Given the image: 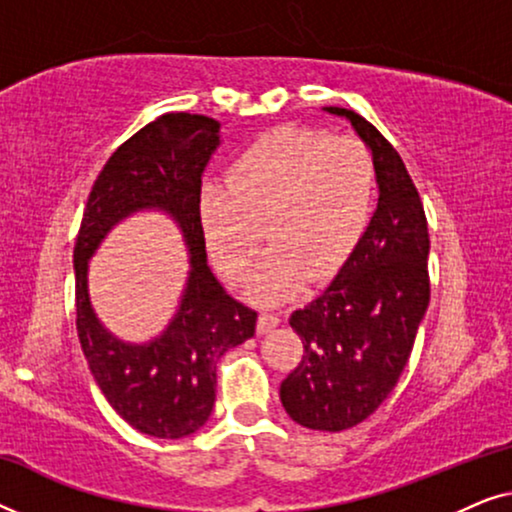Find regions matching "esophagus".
Returning a JSON list of instances; mask_svg holds the SVG:
<instances>
[{"label":"esophagus","mask_w":512,"mask_h":512,"mask_svg":"<svg viewBox=\"0 0 512 512\" xmlns=\"http://www.w3.org/2000/svg\"><path fill=\"white\" fill-rule=\"evenodd\" d=\"M282 324V319H279V314H272V312H261V317H258V324H256V331L265 335L270 333L272 328H277Z\"/></svg>","instance_id":"34e87169"}]
</instances>
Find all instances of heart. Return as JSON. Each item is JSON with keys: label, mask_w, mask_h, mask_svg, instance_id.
<instances>
[{"label": "heart", "mask_w": 512, "mask_h": 512, "mask_svg": "<svg viewBox=\"0 0 512 512\" xmlns=\"http://www.w3.org/2000/svg\"><path fill=\"white\" fill-rule=\"evenodd\" d=\"M375 160L356 137L272 130L228 167L226 188L200 193L205 247L230 282H242L263 251L249 296L261 303L291 298L305 279L333 277L361 242L375 205Z\"/></svg>", "instance_id": "b5f03b06"}]
</instances>
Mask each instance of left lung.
I'll return each mask as SVG.
<instances>
[{"instance_id":"8db88e82","label":"left lung","mask_w":512,"mask_h":512,"mask_svg":"<svg viewBox=\"0 0 512 512\" xmlns=\"http://www.w3.org/2000/svg\"><path fill=\"white\" fill-rule=\"evenodd\" d=\"M345 116L375 160L380 200L368 230L324 293L291 314L305 354L279 387L284 410L314 431H345L396 387L429 307V226L401 156L356 111Z\"/></svg>"}]
</instances>
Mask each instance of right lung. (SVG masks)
Returning <instances> with one entry per match:
<instances>
[{
	"instance_id": "1",
	"label": "right lung",
	"mask_w": 512,
	"mask_h": 512,
	"mask_svg": "<svg viewBox=\"0 0 512 512\" xmlns=\"http://www.w3.org/2000/svg\"><path fill=\"white\" fill-rule=\"evenodd\" d=\"M221 123L163 114L111 153L88 195L74 247L76 331L90 373L111 408L153 438L191 436L212 415L216 361L256 333L258 314L228 296L207 265L200 230L202 172L221 144ZM142 208L178 223L192 258L185 293L166 331L144 346L123 343L96 319L87 261L108 230Z\"/></svg>"
}]
</instances>
